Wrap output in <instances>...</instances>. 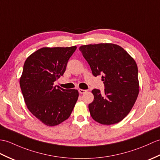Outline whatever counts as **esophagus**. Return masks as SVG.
Listing matches in <instances>:
<instances>
[{
    "label": "esophagus",
    "instance_id": "34e87169",
    "mask_svg": "<svg viewBox=\"0 0 160 160\" xmlns=\"http://www.w3.org/2000/svg\"><path fill=\"white\" fill-rule=\"evenodd\" d=\"M78 91H79V92H80V94H83V93H84V92H87V90H84V89H79V90H78Z\"/></svg>",
    "mask_w": 160,
    "mask_h": 160
}]
</instances>
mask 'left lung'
<instances>
[{
	"instance_id": "8db88e82",
	"label": "left lung",
	"mask_w": 160,
	"mask_h": 160,
	"mask_svg": "<svg viewBox=\"0 0 160 160\" xmlns=\"http://www.w3.org/2000/svg\"><path fill=\"white\" fill-rule=\"evenodd\" d=\"M94 76L102 75L104 91H92L88 105L92 118L103 125L120 122L130 112L138 98V67L121 46L113 43L89 44L80 47Z\"/></svg>"
}]
</instances>
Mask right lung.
I'll list each match as a JSON object with an SVG mask.
<instances>
[{
  "mask_svg": "<svg viewBox=\"0 0 160 160\" xmlns=\"http://www.w3.org/2000/svg\"><path fill=\"white\" fill-rule=\"evenodd\" d=\"M76 46L42 48L26 60L20 80L28 109L48 126L69 117L78 98L76 89H64L54 82L62 76Z\"/></svg>",
  "mask_w": 160,
  "mask_h": 160,
  "instance_id": "obj_1",
  "label": "right lung"
}]
</instances>
